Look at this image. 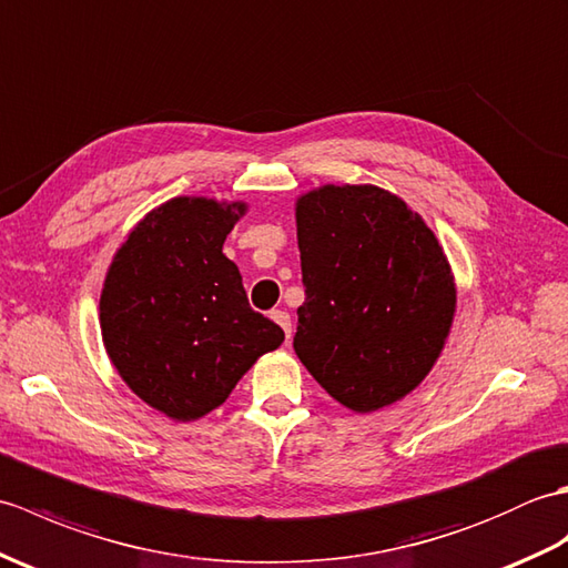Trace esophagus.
<instances>
[{"label":"esophagus","instance_id":"34e87169","mask_svg":"<svg viewBox=\"0 0 568 568\" xmlns=\"http://www.w3.org/2000/svg\"><path fill=\"white\" fill-rule=\"evenodd\" d=\"M270 318H272L276 325L282 327L284 335H286V339L292 337V316H288L286 311H272V316H270Z\"/></svg>","mask_w":568,"mask_h":568}]
</instances>
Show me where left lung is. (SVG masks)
I'll list each match as a JSON object with an SVG mask.
<instances>
[{
  "label": "left lung",
  "instance_id": "obj_1",
  "mask_svg": "<svg viewBox=\"0 0 568 568\" xmlns=\"http://www.w3.org/2000/svg\"><path fill=\"white\" fill-rule=\"evenodd\" d=\"M306 301L294 349L355 413L408 396L437 362L457 308L435 233L374 184H325L296 201Z\"/></svg>",
  "mask_w": 568,
  "mask_h": 568
}]
</instances>
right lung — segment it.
Masks as SVG:
<instances>
[{
  "mask_svg": "<svg viewBox=\"0 0 568 568\" xmlns=\"http://www.w3.org/2000/svg\"><path fill=\"white\" fill-rule=\"evenodd\" d=\"M245 211L243 201L170 199L135 225L106 272V355L133 394L172 420L219 408L257 357L284 343L223 255Z\"/></svg>",
  "mask_w": 568,
  "mask_h": 568,
  "instance_id": "add662e5",
  "label": "right lung"
}]
</instances>
